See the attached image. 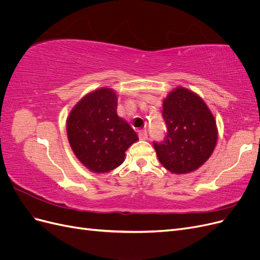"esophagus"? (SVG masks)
<instances>
[{"label": "esophagus", "instance_id": "obj_1", "mask_svg": "<svg viewBox=\"0 0 260 260\" xmlns=\"http://www.w3.org/2000/svg\"><path fill=\"white\" fill-rule=\"evenodd\" d=\"M139 138H140V140H146L147 139V132H146V130H141L139 132Z\"/></svg>", "mask_w": 260, "mask_h": 260}]
</instances>
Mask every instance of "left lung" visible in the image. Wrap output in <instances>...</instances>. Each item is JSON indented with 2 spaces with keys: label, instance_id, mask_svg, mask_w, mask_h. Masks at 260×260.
Segmentation results:
<instances>
[{
  "label": "left lung",
  "instance_id": "8db88e82",
  "mask_svg": "<svg viewBox=\"0 0 260 260\" xmlns=\"http://www.w3.org/2000/svg\"><path fill=\"white\" fill-rule=\"evenodd\" d=\"M166 137L154 147L158 160L172 174H188L212 154L218 140L216 120L198 94L182 86L171 91L162 103Z\"/></svg>",
  "mask_w": 260,
  "mask_h": 260
}]
</instances>
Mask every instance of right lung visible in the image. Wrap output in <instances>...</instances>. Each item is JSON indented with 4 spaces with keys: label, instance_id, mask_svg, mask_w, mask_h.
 <instances>
[{
    "label": "right lung",
    "instance_id": "right-lung-1",
    "mask_svg": "<svg viewBox=\"0 0 260 260\" xmlns=\"http://www.w3.org/2000/svg\"><path fill=\"white\" fill-rule=\"evenodd\" d=\"M67 137L77 158L96 174L120 166L124 152L139 140L130 124L117 115V95L108 88L78 102L68 116Z\"/></svg>",
    "mask_w": 260,
    "mask_h": 260
}]
</instances>
